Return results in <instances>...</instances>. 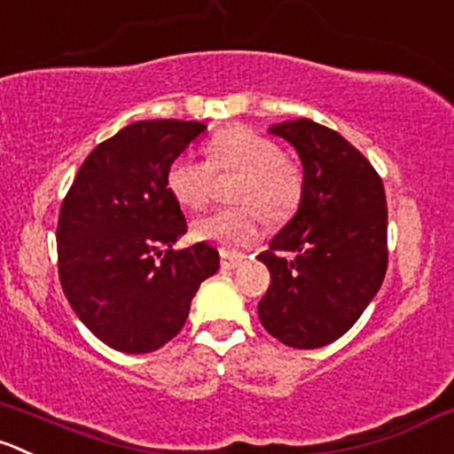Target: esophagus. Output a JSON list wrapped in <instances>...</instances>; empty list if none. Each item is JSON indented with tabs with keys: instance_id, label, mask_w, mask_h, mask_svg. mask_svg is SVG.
Here are the masks:
<instances>
[{
	"instance_id": "esophagus-1",
	"label": "esophagus",
	"mask_w": 454,
	"mask_h": 454,
	"mask_svg": "<svg viewBox=\"0 0 454 454\" xmlns=\"http://www.w3.org/2000/svg\"><path fill=\"white\" fill-rule=\"evenodd\" d=\"M219 257H222V268H228V270H232V268H237L241 262H244L246 254L231 253V250H222V253H219Z\"/></svg>"
}]
</instances>
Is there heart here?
I'll return each instance as SVG.
<instances>
[{
	"instance_id": "obj_1",
	"label": "heart",
	"mask_w": 454,
	"mask_h": 454,
	"mask_svg": "<svg viewBox=\"0 0 454 454\" xmlns=\"http://www.w3.org/2000/svg\"><path fill=\"white\" fill-rule=\"evenodd\" d=\"M210 161L182 155L170 164V195L188 210H200L208 204L213 192V170H237L241 173L237 184L235 201L246 206L215 210L195 219L191 226L197 241L244 248L253 244L262 231V208L270 222H286L301 201V170L288 161L279 144L246 126H232L215 135L208 144ZM258 208L254 209V206Z\"/></svg>"
}]
</instances>
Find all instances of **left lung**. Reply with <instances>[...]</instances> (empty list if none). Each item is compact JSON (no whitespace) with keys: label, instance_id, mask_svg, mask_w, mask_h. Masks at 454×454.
Segmentation results:
<instances>
[{"label":"left lung","instance_id":"left-lung-1","mask_svg":"<svg viewBox=\"0 0 454 454\" xmlns=\"http://www.w3.org/2000/svg\"><path fill=\"white\" fill-rule=\"evenodd\" d=\"M268 133L297 151L303 191L257 257L270 270L259 321L281 344L321 348L353 328L386 277L384 184L353 144L317 121H281Z\"/></svg>","mask_w":454,"mask_h":454}]
</instances>
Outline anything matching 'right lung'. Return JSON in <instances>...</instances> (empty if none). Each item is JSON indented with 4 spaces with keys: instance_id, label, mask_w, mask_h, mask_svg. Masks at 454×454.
<instances>
[{
    "instance_id": "add662e5",
    "label": "right lung",
    "mask_w": 454,
    "mask_h": 454,
    "mask_svg": "<svg viewBox=\"0 0 454 454\" xmlns=\"http://www.w3.org/2000/svg\"><path fill=\"white\" fill-rule=\"evenodd\" d=\"M204 130L179 120L129 124L86 157L61 204V288L82 324L120 353L168 344L201 281L219 268V253L206 241L170 250L186 219L166 177ZM161 245L169 246L164 258Z\"/></svg>"
}]
</instances>
